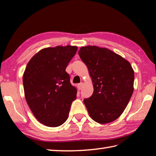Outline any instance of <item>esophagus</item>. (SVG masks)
Wrapping results in <instances>:
<instances>
[{
    "label": "esophagus",
    "mask_w": 156,
    "mask_h": 156,
    "mask_svg": "<svg viewBox=\"0 0 156 156\" xmlns=\"http://www.w3.org/2000/svg\"><path fill=\"white\" fill-rule=\"evenodd\" d=\"M77 87L78 90H81V89L83 87V83H79L78 85H77Z\"/></svg>",
    "instance_id": "1"
}]
</instances>
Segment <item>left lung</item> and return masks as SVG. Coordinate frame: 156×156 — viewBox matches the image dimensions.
I'll return each mask as SVG.
<instances>
[{
    "label": "left lung",
    "instance_id": "1",
    "mask_svg": "<svg viewBox=\"0 0 156 156\" xmlns=\"http://www.w3.org/2000/svg\"><path fill=\"white\" fill-rule=\"evenodd\" d=\"M81 60L92 79L94 92L84 103L96 122L108 123L120 117L133 92L134 71L122 56L105 48L81 47Z\"/></svg>",
    "mask_w": 156,
    "mask_h": 156
}]
</instances>
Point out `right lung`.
Listing matches in <instances>:
<instances>
[{"label": "right lung", "instance_id": "obj_1", "mask_svg": "<svg viewBox=\"0 0 156 156\" xmlns=\"http://www.w3.org/2000/svg\"><path fill=\"white\" fill-rule=\"evenodd\" d=\"M78 47L44 48L26 66L23 83L25 97L34 117L49 127H57L67 119L77 90L71 85L65 69Z\"/></svg>", "mask_w": 156, "mask_h": 156}]
</instances>
